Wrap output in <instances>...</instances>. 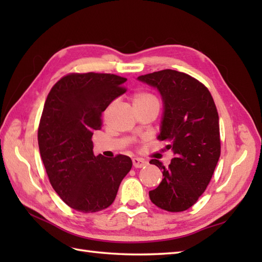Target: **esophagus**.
Here are the masks:
<instances>
[{"instance_id": "esophagus-1", "label": "esophagus", "mask_w": 262, "mask_h": 262, "mask_svg": "<svg viewBox=\"0 0 262 262\" xmlns=\"http://www.w3.org/2000/svg\"><path fill=\"white\" fill-rule=\"evenodd\" d=\"M133 165H134L135 168H144V166L147 165V161L141 158H134L133 159Z\"/></svg>"}]
</instances>
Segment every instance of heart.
<instances>
[{"label":"heart","instance_id":"heart-1","mask_svg":"<svg viewBox=\"0 0 262 262\" xmlns=\"http://www.w3.org/2000/svg\"><path fill=\"white\" fill-rule=\"evenodd\" d=\"M133 102H134L136 108H142L153 103H159V100L151 92L138 91L134 94V97H133Z\"/></svg>","mask_w":262,"mask_h":262}]
</instances>
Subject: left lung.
Here are the masks:
<instances>
[{
    "label": "left lung",
    "mask_w": 262,
    "mask_h": 262,
    "mask_svg": "<svg viewBox=\"0 0 262 262\" xmlns=\"http://www.w3.org/2000/svg\"><path fill=\"white\" fill-rule=\"evenodd\" d=\"M157 88L164 103L158 136L168 141L174 158L169 166L151 160L162 170L163 179L148 192L159 208L178 213L190 208L206 190L221 155L219 113L209 90L182 72L162 70L138 76Z\"/></svg>",
    "instance_id": "obj_1"
}]
</instances>
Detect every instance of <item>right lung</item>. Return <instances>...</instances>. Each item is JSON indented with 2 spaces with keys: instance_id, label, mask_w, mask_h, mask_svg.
<instances>
[{
  "instance_id": "right-lung-1",
  "label": "right lung",
  "mask_w": 262,
  "mask_h": 262,
  "mask_svg": "<svg viewBox=\"0 0 262 262\" xmlns=\"http://www.w3.org/2000/svg\"><path fill=\"white\" fill-rule=\"evenodd\" d=\"M126 77L70 73L49 91L38 127V145L49 182L71 208L96 213L114 203L130 171L129 157H94L92 135L101 129L102 111L125 93Z\"/></svg>"
}]
</instances>
